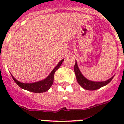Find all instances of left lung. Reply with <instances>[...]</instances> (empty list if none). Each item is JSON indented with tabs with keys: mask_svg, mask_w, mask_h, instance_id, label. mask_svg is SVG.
<instances>
[{
	"mask_svg": "<svg viewBox=\"0 0 124 124\" xmlns=\"http://www.w3.org/2000/svg\"><path fill=\"white\" fill-rule=\"evenodd\" d=\"M74 72H75L78 84L83 88L87 90H96L99 89V88L109 84L114 78V77H112L108 80L100 82L92 81L89 80V79L84 77L83 74H81V71H79L77 61H75V64L74 65Z\"/></svg>",
	"mask_w": 124,
	"mask_h": 124,
	"instance_id": "1",
	"label": "left lung"
}]
</instances>
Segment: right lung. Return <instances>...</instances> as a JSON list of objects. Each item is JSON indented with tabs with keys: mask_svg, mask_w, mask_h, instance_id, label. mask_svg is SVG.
Masks as SVG:
<instances>
[{
	"mask_svg": "<svg viewBox=\"0 0 124 124\" xmlns=\"http://www.w3.org/2000/svg\"><path fill=\"white\" fill-rule=\"evenodd\" d=\"M63 60L62 59L60 61L57 65L52 70V71L49 74V76L46 78L43 79V80L40 81L36 82V83H23L18 81L12 75V78L14 81L16 83V84L19 86L21 88L28 90L29 92H33V93H43L46 92L50 88L53 83V79H54V74L56 70H58L59 68L61 65V64L63 62Z\"/></svg>",
	"mask_w": 124,
	"mask_h": 124,
	"instance_id": "1",
	"label": "right lung"
}]
</instances>
